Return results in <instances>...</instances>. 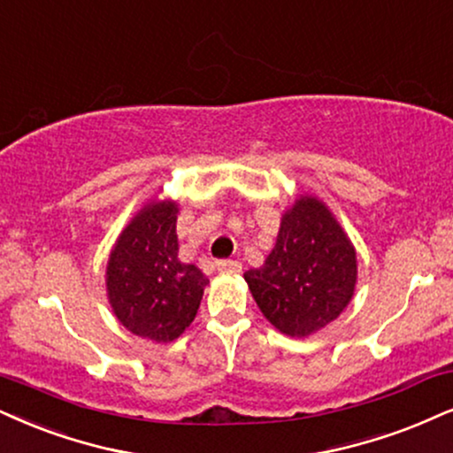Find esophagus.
Listing matches in <instances>:
<instances>
[{"mask_svg":"<svg viewBox=\"0 0 453 453\" xmlns=\"http://www.w3.org/2000/svg\"><path fill=\"white\" fill-rule=\"evenodd\" d=\"M216 269L220 273H226V275H237V273H242V262H239V260H220V262H216Z\"/></svg>","mask_w":453,"mask_h":453,"instance_id":"34e87169","label":"esophagus"}]
</instances>
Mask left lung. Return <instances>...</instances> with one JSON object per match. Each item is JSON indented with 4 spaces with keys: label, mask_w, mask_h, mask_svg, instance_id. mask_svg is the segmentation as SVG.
<instances>
[{
    "label": "left lung",
    "mask_w": 453,
    "mask_h": 453,
    "mask_svg": "<svg viewBox=\"0 0 453 453\" xmlns=\"http://www.w3.org/2000/svg\"><path fill=\"white\" fill-rule=\"evenodd\" d=\"M243 277L271 326L306 338L336 319L353 298L355 245L327 205L304 193L283 214L265 265Z\"/></svg>",
    "instance_id": "8db88e82"
}]
</instances>
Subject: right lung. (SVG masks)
<instances>
[{"label": "right lung", "mask_w": 453, "mask_h": 453, "mask_svg": "<svg viewBox=\"0 0 453 453\" xmlns=\"http://www.w3.org/2000/svg\"><path fill=\"white\" fill-rule=\"evenodd\" d=\"M178 203L153 199L132 218L111 250L107 296L127 332L172 342L191 326L210 279L178 258Z\"/></svg>", "instance_id": "obj_1"}]
</instances>
